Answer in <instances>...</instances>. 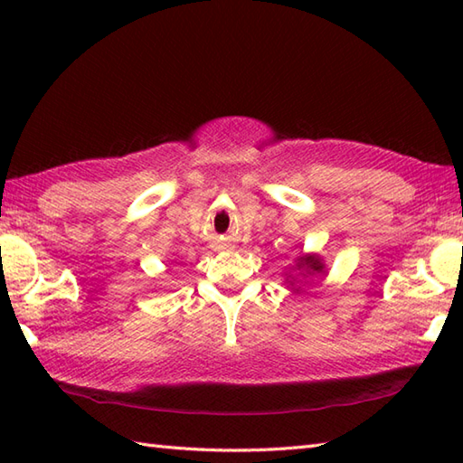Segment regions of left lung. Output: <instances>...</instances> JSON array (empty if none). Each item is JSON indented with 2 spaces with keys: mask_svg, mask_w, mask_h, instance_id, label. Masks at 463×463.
<instances>
[{
  "mask_svg": "<svg viewBox=\"0 0 463 463\" xmlns=\"http://www.w3.org/2000/svg\"><path fill=\"white\" fill-rule=\"evenodd\" d=\"M298 269H307L310 272H320L322 270V262L317 257H302L297 264Z\"/></svg>",
  "mask_w": 463,
  "mask_h": 463,
  "instance_id": "1",
  "label": "left lung"
}]
</instances>
